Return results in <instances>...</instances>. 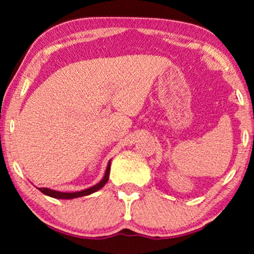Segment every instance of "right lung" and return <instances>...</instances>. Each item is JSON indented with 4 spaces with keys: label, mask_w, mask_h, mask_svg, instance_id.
<instances>
[{
    "label": "right lung",
    "mask_w": 254,
    "mask_h": 254,
    "mask_svg": "<svg viewBox=\"0 0 254 254\" xmlns=\"http://www.w3.org/2000/svg\"><path fill=\"white\" fill-rule=\"evenodd\" d=\"M110 169H111V162H109V165H107V169H106V172H105V176H104V178L100 180L97 185L90 187V189H86L84 190H81V192L64 193V192H58V190H54L46 189V187H40L39 190L40 192H43L44 194H46V195H48V196L55 197V199H74V197L89 195V194L95 193L96 190L102 189V187L107 183V180H109V177H110Z\"/></svg>",
    "instance_id": "right-lung-1"
}]
</instances>
